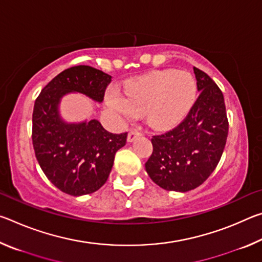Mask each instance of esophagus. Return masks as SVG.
<instances>
[{
	"label": "esophagus",
	"mask_w": 262,
	"mask_h": 262,
	"mask_svg": "<svg viewBox=\"0 0 262 262\" xmlns=\"http://www.w3.org/2000/svg\"><path fill=\"white\" fill-rule=\"evenodd\" d=\"M141 135V133L139 132V130H136V129H132L129 133H128V137H127V140H128V142H133L134 141L136 137H139Z\"/></svg>",
	"instance_id": "esophagus-1"
}]
</instances>
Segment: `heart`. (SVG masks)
Listing matches in <instances>:
<instances>
[{"mask_svg": "<svg viewBox=\"0 0 262 262\" xmlns=\"http://www.w3.org/2000/svg\"><path fill=\"white\" fill-rule=\"evenodd\" d=\"M193 75L185 70H161L132 79L125 85V96L110 90L107 104L127 118L147 112L155 127H167L188 112L196 97Z\"/></svg>", "mask_w": 262, "mask_h": 262, "instance_id": "1", "label": "heart"}]
</instances>
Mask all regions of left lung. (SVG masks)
Listing matches in <instances>:
<instances>
[{
    "label": "left lung",
    "instance_id": "8db88e82",
    "mask_svg": "<svg viewBox=\"0 0 262 262\" xmlns=\"http://www.w3.org/2000/svg\"><path fill=\"white\" fill-rule=\"evenodd\" d=\"M200 91L178 126L151 139L152 154L145 170L166 190L188 192L208 179L223 154L229 121L224 97L210 76L194 67Z\"/></svg>",
    "mask_w": 262,
    "mask_h": 262
}]
</instances>
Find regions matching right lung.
<instances>
[{
  "mask_svg": "<svg viewBox=\"0 0 262 262\" xmlns=\"http://www.w3.org/2000/svg\"><path fill=\"white\" fill-rule=\"evenodd\" d=\"M112 76L90 66H75L55 76L35 99L32 143L37 161L51 183L74 196L98 190L112 170L115 152L127 133H110L98 120L64 122L57 105L69 92L101 103Z\"/></svg>",
  "mask_w": 262,
  "mask_h": 262,
  "instance_id": "right-lung-1",
  "label": "right lung"
}]
</instances>
